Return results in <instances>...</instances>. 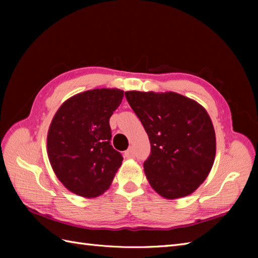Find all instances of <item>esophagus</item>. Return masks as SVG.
Wrapping results in <instances>:
<instances>
[{
	"instance_id": "esophagus-1",
	"label": "esophagus",
	"mask_w": 258,
	"mask_h": 258,
	"mask_svg": "<svg viewBox=\"0 0 258 258\" xmlns=\"http://www.w3.org/2000/svg\"><path fill=\"white\" fill-rule=\"evenodd\" d=\"M124 155H125L126 158H132V157H134V150H133V147H130V149L124 153Z\"/></svg>"
}]
</instances>
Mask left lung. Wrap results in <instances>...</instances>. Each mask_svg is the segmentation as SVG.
Instances as JSON below:
<instances>
[{"mask_svg": "<svg viewBox=\"0 0 258 258\" xmlns=\"http://www.w3.org/2000/svg\"><path fill=\"white\" fill-rule=\"evenodd\" d=\"M151 143L144 162L150 185L166 200L190 195L210 174L215 131L201 104L175 92H125Z\"/></svg>", "mask_w": 258, "mask_h": 258, "instance_id": "1", "label": "left lung"}]
</instances>
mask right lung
I'll return each mask as SVG.
<instances>
[{"mask_svg": "<svg viewBox=\"0 0 258 258\" xmlns=\"http://www.w3.org/2000/svg\"><path fill=\"white\" fill-rule=\"evenodd\" d=\"M118 89H95L65 101L47 132V156L65 187L93 199L109 185L123 157L111 145L109 117L123 100Z\"/></svg>", "mask_w": 258, "mask_h": 258, "instance_id": "obj_1", "label": "right lung"}]
</instances>
